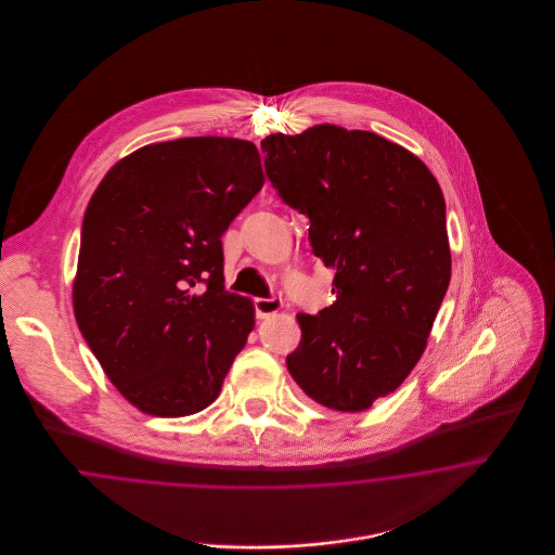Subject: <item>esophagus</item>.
Returning a JSON list of instances; mask_svg holds the SVG:
<instances>
[{
    "mask_svg": "<svg viewBox=\"0 0 555 555\" xmlns=\"http://www.w3.org/2000/svg\"><path fill=\"white\" fill-rule=\"evenodd\" d=\"M254 308H256V317L268 318L283 308V301L279 297H256Z\"/></svg>",
    "mask_w": 555,
    "mask_h": 555,
    "instance_id": "1",
    "label": "esophagus"
}]
</instances>
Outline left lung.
Returning a JSON list of instances; mask_svg holds the SVG:
<instances>
[{"label": "left lung", "mask_w": 555, "mask_h": 555, "mask_svg": "<svg viewBox=\"0 0 555 555\" xmlns=\"http://www.w3.org/2000/svg\"><path fill=\"white\" fill-rule=\"evenodd\" d=\"M268 181L310 220V245L335 268V301L297 314L287 369L339 412L393 393L423 356L451 276L446 199L421 159L369 131L318 125L262 141Z\"/></svg>", "instance_id": "8db88e82"}]
</instances>
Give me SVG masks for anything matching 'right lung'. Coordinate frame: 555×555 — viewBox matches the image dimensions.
<instances>
[{"mask_svg":"<svg viewBox=\"0 0 555 555\" xmlns=\"http://www.w3.org/2000/svg\"><path fill=\"white\" fill-rule=\"evenodd\" d=\"M264 185L251 141L186 137L120 159L80 229V333L114 387L145 414L208 408L254 328L224 289L222 233Z\"/></svg>","mask_w":555,"mask_h":555,"instance_id":"add662e5","label":"right lung"}]
</instances>
